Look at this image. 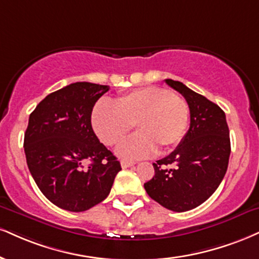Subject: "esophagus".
Segmentation results:
<instances>
[{"label": "esophagus", "instance_id": "esophagus-1", "mask_svg": "<svg viewBox=\"0 0 259 259\" xmlns=\"http://www.w3.org/2000/svg\"><path fill=\"white\" fill-rule=\"evenodd\" d=\"M120 165L123 169H126V167L129 166H133V165H135V161H130V160H121L120 161Z\"/></svg>", "mask_w": 259, "mask_h": 259}]
</instances>
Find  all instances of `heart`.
<instances>
[{
  "label": "heart",
  "mask_w": 259,
  "mask_h": 259,
  "mask_svg": "<svg viewBox=\"0 0 259 259\" xmlns=\"http://www.w3.org/2000/svg\"><path fill=\"white\" fill-rule=\"evenodd\" d=\"M189 107L185 99L158 87L133 90L116 100L102 99L92 114L93 129L106 146H116L135 125L138 135L118 147L121 158L138 159L179 145L188 125Z\"/></svg>",
  "instance_id": "1"
}]
</instances>
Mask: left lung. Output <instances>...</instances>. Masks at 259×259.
<instances>
[{"instance_id": "1", "label": "left lung", "mask_w": 259, "mask_h": 259, "mask_svg": "<svg viewBox=\"0 0 259 259\" xmlns=\"http://www.w3.org/2000/svg\"><path fill=\"white\" fill-rule=\"evenodd\" d=\"M165 83L186 99L191 125L179 147L153 163L155 174L145 189L167 210L185 212L206 201L222 182L230 155L229 129L219 105L179 80Z\"/></svg>"}]
</instances>
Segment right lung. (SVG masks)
<instances>
[{
  "instance_id": "obj_1",
  "label": "right lung",
  "mask_w": 259,
  "mask_h": 259,
  "mask_svg": "<svg viewBox=\"0 0 259 259\" xmlns=\"http://www.w3.org/2000/svg\"><path fill=\"white\" fill-rule=\"evenodd\" d=\"M108 90L72 83L46 96L30 114L24 138L27 166L45 197L64 210L82 212L105 200L121 170L92 127L93 107Z\"/></svg>"
}]
</instances>
